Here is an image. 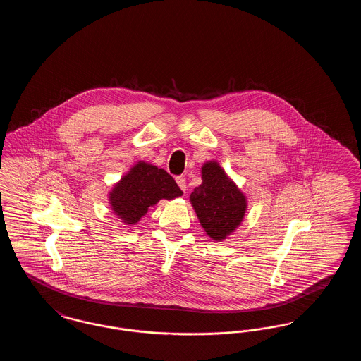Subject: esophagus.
<instances>
[{"label": "esophagus", "instance_id": "1", "mask_svg": "<svg viewBox=\"0 0 361 361\" xmlns=\"http://www.w3.org/2000/svg\"><path fill=\"white\" fill-rule=\"evenodd\" d=\"M176 183H177V185L181 188V190H184V192L187 190V180H185L184 177H181V176L177 177V178H176Z\"/></svg>", "mask_w": 361, "mask_h": 361}]
</instances>
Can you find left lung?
<instances>
[{"instance_id":"8db88e82","label":"left lung","mask_w":361,"mask_h":361,"mask_svg":"<svg viewBox=\"0 0 361 361\" xmlns=\"http://www.w3.org/2000/svg\"><path fill=\"white\" fill-rule=\"evenodd\" d=\"M189 202L208 237L219 242L240 227L247 209L245 193L216 161L204 162L202 184L193 189Z\"/></svg>"}]
</instances>
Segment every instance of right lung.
I'll return each mask as SVG.
<instances>
[{
    "label": "right lung",
    "mask_w": 361,
    "mask_h": 361,
    "mask_svg": "<svg viewBox=\"0 0 361 361\" xmlns=\"http://www.w3.org/2000/svg\"><path fill=\"white\" fill-rule=\"evenodd\" d=\"M181 195L183 190L169 173L139 161L112 187L108 199L121 222L134 226L159 200H173Z\"/></svg>",
    "instance_id": "right-lung-1"
}]
</instances>
